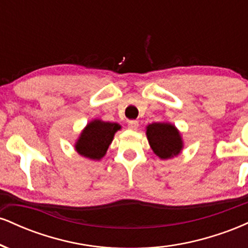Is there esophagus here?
<instances>
[{
  "instance_id": "1",
  "label": "esophagus",
  "mask_w": 248,
  "mask_h": 248,
  "mask_svg": "<svg viewBox=\"0 0 248 248\" xmlns=\"http://www.w3.org/2000/svg\"><path fill=\"white\" fill-rule=\"evenodd\" d=\"M128 128L132 130H136L139 128V122L136 120H130L128 121Z\"/></svg>"
}]
</instances>
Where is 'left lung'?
<instances>
[{
    "instance_id": "obj_1",
    "label": "left lung",
    "mask_w": 248,
    "mask_h": 248,
    "mask_svg": "<svg viewBox=\"0 0 248 248\" xmlns=\"http://www.w3.org/2000/svg\"><path fill=\"white\" fill-rule=\"evenodd\" d=\"M147 138L153 152L162 160L172 157L181 153V135L175 126L170 124H152L147 127Z\"/></svg>"
}]
</instances>
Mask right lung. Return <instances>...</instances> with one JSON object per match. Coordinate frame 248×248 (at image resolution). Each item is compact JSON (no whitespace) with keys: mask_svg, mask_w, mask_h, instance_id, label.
Returning a JSON list of instances; mask_svg holds the SVG:
<instances>
[{"mask_svg":"<svg viewBox=\"0 0 248 248\" xmlns=\"http://www.w3.org/2000/svg\"><path fill=\"white\" fill-rule=\"evenodd\" d=\"M118 124L94 120L82 130L76 144V150L81 156L90 160H100L112 143L116 130L120 129Z\"/></svg>","mask_w":248,"mask_h":248,"instance_id":"obj_1","label":"right lung"}]
</instances>
